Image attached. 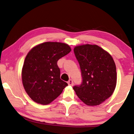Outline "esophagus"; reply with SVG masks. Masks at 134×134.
Wrapping results in <instances>:
<instances>
[{
    "mask_svg": "<svg viewBox=\"0 0 134 134\" xmlns=\"http://www.w3.org/2000/svg\"><path fill=\"white\" fill-rule=\"evenodd\" d=\"M68 85H70V86H73V80H71V79H70L69 81H68Z\"/></svg>",
    "mask_w": 134,
    "mask_h": 134,
    "instance_id": "1",
    "label": "esophagus"
}]
</instances>
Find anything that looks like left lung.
Here are the masks:
<instances>
[{
	"label": "left lung",
	"mask_w": 134,
	"mask_h": 134,
	"mask_svg": "<svg viewBox=\"0 0 134 134\" xmlns=\"http://www.w3.org/2000/svg\"><path fill=\"white\" fill-rule=\"evenodd\" d=\"M74 52L82 71V83L73 90L87 105L101 104L111 96L117 83L115 63L109 52L97 44L76 46Z\"/></svg>",
	"instance_id": "obj_1"
}]
</instances>
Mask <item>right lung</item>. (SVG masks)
I'll list each match as a JSON object with an SVG mask.
<instances>
[{
  "label": "right lung",
  "mask_w": 134,
  "mask_h": 134,
  "mask_svg": "<svg viewBox=\"0 0 134 134\" xmlns=\"http://www.w3.org/2000/svg\"><path fill=\"white\" fill-rule=\"evenodd\" d=\"M71 51L66 43L46 42L34 46L28 52L21 77L25 92L33 101L48 105L68 86L60 79L57 61Z\"/></svg>",
  "instance_id": "right-lung-1"
}]
</instances>
